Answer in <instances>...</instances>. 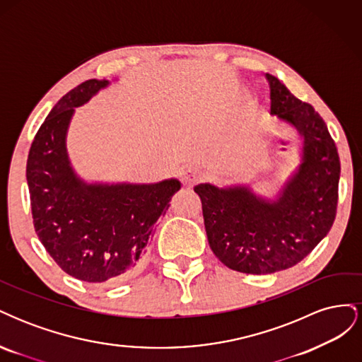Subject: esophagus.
Wrapping results in <instances>:
<instances>
[{
  "instance_id": "obj_1",
  "label": "esophagus",
  "mask_w": 362,
  "mask_h": 362,
  "mask_svg": "<svg viewBox=\"0 0 362 362\" xmlns=\"http://www.w3.org/2000/svg\"><path fill=\"white\" fill-rule=\"evenodd\" d=\"M180 177H181V181H182L184 184H187V185H192V184H194L196 181L199 180L198 172L190 169V168L182 169V170L180 172Z\"/></svg>"
}]
</instances>
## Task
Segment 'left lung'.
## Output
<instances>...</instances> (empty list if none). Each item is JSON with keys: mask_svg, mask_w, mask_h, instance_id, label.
I'll return each mask as SVG.
<instances>
[{"mask_svg": "<svg viewBox=\"0 0 362 362\" xmlns=\"http://www.w3.org/2000/svg\"><path fill=\"white\" fill-rule=\"evenodd\" d=\"M270 113L287 120L303 136L299 172L276 202H266L246 187H194L202 202L205 231L214 255L229 269L267 275L308 257L337 216L339 157L320 115L267 74Z\"/></svg>", "mask_w": 362, "mask_h": 362, "instance_id": "1", "label": "left lung"}]
</instances>
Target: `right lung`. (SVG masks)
Segmentation results:
<instances>
[{
	"mask_svg": "<svg viewBox=\"0 0 362 362\" xmlns=\"http://www.w3.org/2000/svg\"><path fill=\"white\" fill-rule=\"evenodd\" d=\"M108 84L87 80L52 107L33 139L27 182L35 231L68 275L115 284L137 270L158 218L180 190L177 180L151 185H87L75 177L64 146L74 107Z\"/></svg>",
	"mask_w": 362,
	"mask_h": 362,
	"instance_id": "add662e5",
	"label": "right lung"
}]
</instances>
